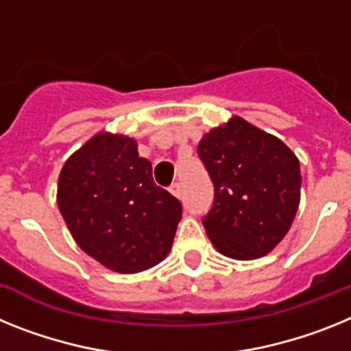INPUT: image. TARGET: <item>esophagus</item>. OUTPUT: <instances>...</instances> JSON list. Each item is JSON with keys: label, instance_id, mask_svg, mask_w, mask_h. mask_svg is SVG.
<instances>
[{"label": "esophagus", "instance_id": "1", "mask_svg": "<svg viewBox=\"0 0 351 351\" xmlns=\"http://www.w3.org/2000/svg\"><path fill=\"white\" fill-rule=\"evenodd\" d=\"M170 193L173 195V197L176 198H181V195H182V188H181V184H179V182H173L172 186H170Z\"/></svg>", "mask_w": 351, "mask_h": 351}]
</instances>
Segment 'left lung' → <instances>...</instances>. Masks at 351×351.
I'll return each mask as SVG.
<instances>
[{
  "mask_svg": "<svg viewBox=\"0 0 351 351\" xmlns=\"http://www.w3.org/2000/svg\"><path fill=\"white\" fill-rule=\"evenodd\" d=\"M197 153L214 184L213 209L202 221L213 246L235 260L271 253L300 204L295 153L239 116L206 133Z\"/></svg>",
  "mask_w": 351,
  "mask_h": 351,
  "instance_id": "1",
  "label": "left lung"
}]
</instances>
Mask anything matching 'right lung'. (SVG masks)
I'll return each mask as SVG.
<instances>
[{
    "label": "right lung",
    "mask_w": 351,
    "mask_h": 351,
    "mask_svg": "<svg viewBox=\"0 0 351 351\" xmlns=\"http://www.w3.org/2000/svg\"><path fill=\"white\" fill-rule=\"evenodd\" d=\"M58 207L84 253L121 274L147 271L169 255L182 207L154 184L137 141L98 132L64 161Z\"/></svg>",
    "instance_id": "1"
}]
</instances>
